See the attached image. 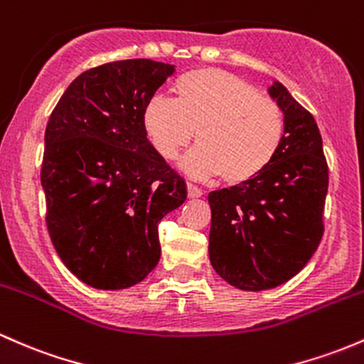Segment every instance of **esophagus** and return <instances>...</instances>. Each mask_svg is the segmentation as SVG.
<instances>
[{
	"mask_svg": "<svg viewBox=\"0 0 364 364\" xmlns=\"http://www.w3.org/2000/svg\"><path fill=\"white\" fill-rule=\"evenodd\" d=\"M187 196H189V198H201L203 191L199 189V187L194 186V183L187 182Z\"/></svg>",
	"mask_w": 364,
	"mask_h": 364,
	"instance_id": "1",
	"label": "esophagus"
}]
</instances>
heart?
<instances>
[{
	"instance_id": "b5f03b06",
	"label": "heart",
	"mask_w": 364,
	"mask_h": 364,
	"mask_svg": "<svg viewBox=\"0 0 364 364\" xmlns=\"http://www.w3.org/2000/svg\"><path fill=\"white\" fill-rule=\"evenodd\" d=\"M175 100L154 95L142 109V128L166 161L193 142L199 146L182 166L194 177H217L245 186L276 161L287 116L255 85L220 69H196L173 85Z\"/></svg>"
}]
</instances>
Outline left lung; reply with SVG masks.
I'll return each instance as SVG.
<instances>
[{"mask_svg":"<svg viewBox=\"0 0 364 364\" xmlns=\"http://www.w3.org/2000/svg\"><path fill=\"white\" fill-rule=\"evenodd\" d=\"M269 93L283 107V147L260 177L213 191L210 262L218 276L241 290L287 283L318 250L324 232L328 163L314 116L281 83Z\"/></svg>","mask_w":364,"mask_h":364,"instance_id":"obj_1","label":"left lung"}]
</instances>
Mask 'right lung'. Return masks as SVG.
<instances>
[{"mask_svg": "<svg viewBox=\"0 0 364 364\" xmlns=\"http://www.w3.org/2000/svg\"><path fill=\"white\" fill-rule=\"evenodd\" d=\"M175 73L149 58L76 77L50 114L41 186L46 228L65 267L99 290L140 283L161 257L158 225L187 198L186 181L152 149L142 109Z\"/></svg>", "mask_w": 364, "mask_h": 364, "instance_id": "right-lung-1", "label": "right lung"}]
</instances>
